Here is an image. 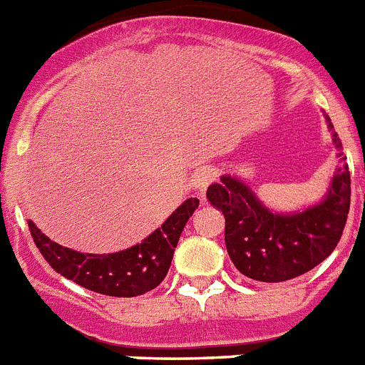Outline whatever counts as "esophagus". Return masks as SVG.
I'll use <instances>...</instances> for the list:
<instances>
[{
  "label": "esophagus",
  "mask_w": 365,
  "mask_h": 365,
  "mask_svg": "<svg viewBox=\"0 0 365 365\" xmlns=\"http://www.w3.org/2000/svg\"><path fill=\"white\" fill-rule=\"evenodd\" d=\"M214 179H215V172L210 166L201 168V170H197V172L192 175V186L197 190L199 193H202Z\"/></svg>",
  "instance_id": "obj_1"
}]
</instances>
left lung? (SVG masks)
Listing matches in <instances>:
<instances>
[{
    "instance_id": "1",
    "label": "left lung",
    "mask_w": 365,
    "mask_h": 365,
    "mask_svg": "<svg viewBox=\"0 0 365 365\" xmlns=\"http://www.w3.org/2000/svg\"><path fill=\"white\" fill-rule=\"evenodd\" d=\"M329 130H333L327 117ZM334 146L341 148L333 131ZM331 188L320 205L282 215L267 210L235 177L222 175L206 197L225 215V243L235 269L256 282L292 279L320 265L336 248L351 205V173L344 153Z\"/></svg>"
}]
</instances>
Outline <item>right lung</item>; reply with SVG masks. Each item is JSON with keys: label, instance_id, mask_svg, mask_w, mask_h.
<instances>
[{"label": "right lung", "instance_id": "right-lung-1", "mask_svg": "<svg viewBox=\"0 0 365 365\" xmlns=\"http://www.w3.org/2000/svg\"><path fill=\"white\" fill-rule=\"evenodd\" d=\"M197 206L199 199L190 197L143 243L102 256L76 252L54 243L32 221H29V230L45 261L63 278L98 294L133 298L155 289L166 278L180 232Z\"/></svg>", "mask_w": 365, "mask_h": 365}]
</instances>
